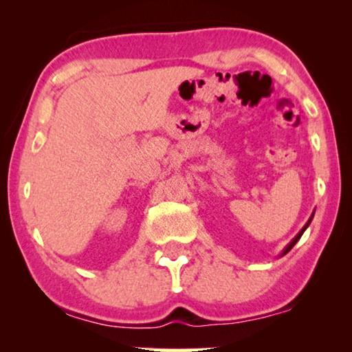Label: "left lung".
Listing matches in <instances>:
<instances>
[{
	"label": "left lung",
	"instance_id": "8db88e82",
	"mask_svg": "<svg viewBox=\"0 0 352 352\" xmlns=\"http://www.w3.org/2000/svg\"><path fill=\"white\" fill-rule=\"evenodd\" d=\"M312 219H314V212H312V216L311 217H309V220H307V222H306V225L305 226H302V228H301V231H300V233H298L295 237H294V239H292L290 241V243H289V245L287 247H285L284 250H283V253L281 254H279V256H284V254H287L289 252H290V250L292 248H294V245H295V243L298 242V241H300V237L302 236V233H305V231H306V228H307V226L309 225H311V222H312Z\"/></svg>",
	"mask_w": 352,
	"mask_h": 352
}]
</instances>
